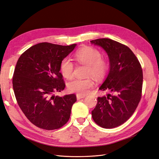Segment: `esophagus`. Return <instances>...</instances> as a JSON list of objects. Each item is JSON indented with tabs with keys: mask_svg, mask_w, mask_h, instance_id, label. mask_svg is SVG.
Segmentation results:
<instances>
[{
	"mask_svg": "<svg viewBox=\"0 0 159 159\" xmlns=\"http://www.w3.org/2000/svg\"><path fill=\"white\" fill-rule=\"evenodd\" d=\"M76 98H77V99L80 100L81 99L84 98H85V95H81V94H77L76 95Z\"/></svg>",
	"mask_w": 159,
	"mask_h": 159,
	"instance_id": "1",
	"label": "esophagus"
}]
</instances>
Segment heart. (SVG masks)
<instances>
[{
  "label": "heart",
  "mask_w": 159,
  "mask_h": 159,
  "mask_svg": "<svg viewBox=\"0 0 159 159\" xmlns=\"http://www.w3.org/2000/svg\"><path fill=\"white\" fill-rule=\"evenodd\" d=\"M76 60L88 67L87 75H91L96 80L103 78L109 70L108 61L102 58V54L92 47H85L77 51L75 54ZM74 64L68 57L61 60L60 69L61 74L65 78L70 79L73 76ZM93 86V81L90 78L85 79L76 78L68 84V89L71 92L86 94Z\"/></svg>",
  "instance_id": "b5f03b06"
}]
</instances>
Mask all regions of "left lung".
Listing matches in <instances>:
<instances>
[{"label":"left lung","instance_id":"8db88e82","mask_svg":"<svg viewBox=\"0 0 159 159\" xmlns=\"http://www.w3.org/2000/svg\"><path fill=\"white\" fill-rule=\"evenodd\" d=\"M107 53L109 71L99 89L112 93L98 98L92 118L105 129L117 127L131 117L141 98L143 70L129 47L109 38L90 41Z\"/></svg>","mask_w":159,"mask_h":159}]
</instances>
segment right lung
Masks as SVG:
<instances>
[{"label":"right lung","mask_w":159,"mask_h":159,"mask_svg":"<svg viewBox=\"0 0 159 159\" xmlns=\"http://www.w3.org/2000/svg\"><path fill=\"white\" fill-rule=\"evenodd\" d=\"M76 46L42 42L30 47L18 60L12 78L14 95L25 116L38 127L54 130L68 121L75 95L60 97L54 93L65 88L60 63Z\"/></svg>","instance_id":"obj_1"}]
</instances>
